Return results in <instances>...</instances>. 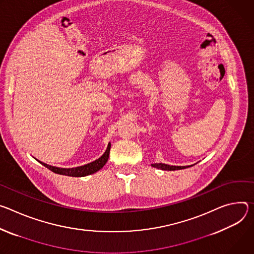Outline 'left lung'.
Wrapping results in <instances>:
<instances>
[{"label": "left lung", "mask_w": 254, "mask_h": 254, "mask_svg": "<svg viewBox=\"0 0 254 254\" xmlns=\"http://www.w3.org/2000/svg\"><path fill=\"white\" fill-rule=\"evenodd\" d=\"M152 166L159 168V170L162 171H178V170H184V168H187L189 166H176V165H168L164 163H152Z\"/></svg>", "instance_id": "1"}]
</instances>
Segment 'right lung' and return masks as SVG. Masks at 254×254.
Masks as SVG:
<instances>
[{"mask_svg": "<svg viewBox=\"0 0 254 254\" xmlns=\"http://www.w3.org/2000/svg\"><path fill=\"white\" fill-rule=\"evenodd\" d=\"M110 148H111V144L109 143L107 150L100 158H98L97 160H95L91 163L77 166V167H72V168H61V167L48 165V164L40 162V161L39 162L55 174L63 175V176H68V177H84V176H89V175H92V174L100 171L101 168L106 164V162L108 161L109 155H110Z\"/></svg>", "mask_w": 254, "mask_h": 254, "instance_id": "1", "label": "right lung"}]
</instances>
